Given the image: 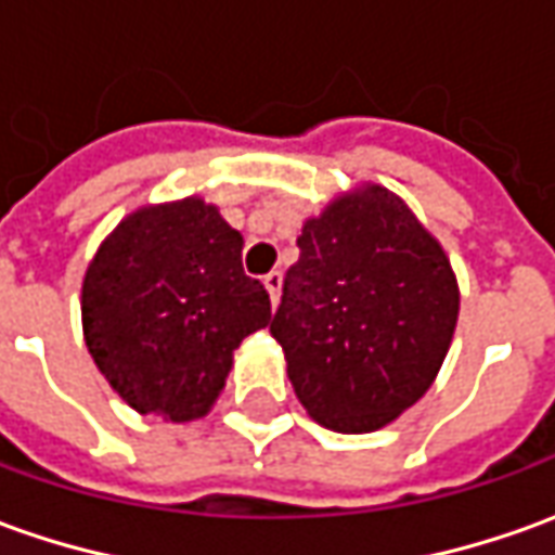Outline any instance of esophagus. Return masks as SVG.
Returning a JSON list of instances; mask_svg holds the SVG:
<instances>
[{"label":"esophagus","mask_w":555,"mask_h":555,"mask_svg":"<svg viewBox=\"0 0 555 555\" xmlns=\"http://www.w3.org/2000/svg\"><path fill=\"white\" fill-rule=\"evenodd\" d=\"M263 285H267V292H270V300H273V307H276L279 294H282V273H279V270L267 273V276H263Z\"/></svg>","instance_id":"obj_1"}]
</instances>
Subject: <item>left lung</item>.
<instances>
[{"label": "left lung", "mask_w": 555, "mask_h": 555, "mask_svg": "<svg viewBox=\"0 0 555 555\" xmlns=\"http://www.w3.org/2000/svg\"><path fill=\"white\" fill-rule=\"evenodd\" d=\"M270 319L297 401L343 435L376 431L431 388L459 319L450 258L401 197L361 184L297 236Z\"/></svg>", "instance_id": "obj_1"}]
</instances>
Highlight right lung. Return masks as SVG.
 <instances>
[{
  "label": "right lung",
  "instance_id": "1",
  "mask_svg": "<svg viewBox=\"0 0 555 555\" xmlns=\"http://www.w3.org/2000/svg\"><path fill=\"white\" fill-rule=\"evenodd\" d=\"M85 340L135 413L206 416L233 349L270 322V294L243 270V236L199 197L127 215L81 285Z\"/></svg>",
  "mask_w": 555,
  "mask_h": 555
}]
</instances>
